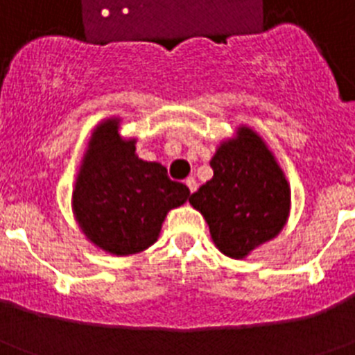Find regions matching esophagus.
<instances>
[{
    "label": "esophagus",
    "mask_w": 355,
    "mask_h": 355,
    "mask_svg": "<svg viewBox=\"0 0 355 355\" xmlns=\"http://www.w3.org/2000/svg\"><path fill=\"white\" fill-rule=\"evenodd\" d=\"M187 187H188V190H190V192H196L197 190V181H196V178H188L187 180Z\"/></svg>",
    "instance_id": "esophagus-1"
}]
</instances>
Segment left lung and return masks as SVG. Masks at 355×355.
Wrapping results in <instances>:
<instances>
[{"instance_id":"left-lung-1","label":"left lung","mask_w":355,"mask_h":355,"mask_svg":"<svg viewBox=\"0 0 355 355\" xmlns=\"http://www.w3.org/2000/svg\"><path fill=\"white\" fill-rule=\"evenodd\" d=\"M213 178L190 197L225 256L243 259L274 240L290 216V183L277 159L252 128H236L209 162Z\"/></svg>"}]
</instances>
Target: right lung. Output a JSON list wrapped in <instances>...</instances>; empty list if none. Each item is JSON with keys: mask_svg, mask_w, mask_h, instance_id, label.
<instances>
[{"mask_svg": "<svg viewBox=\"0 0 355 355\" xmlns=\"http://www.w3.org/2000/svg\"><path fill=\"white\" fill-rule=\"evenodd\" d=\"M121 119L99 122L90 135L72 188V213L90 243L115 256L142 252L158 240L171 209L190 197L158 162L137 156V140L122 139Z\"/></svg>", "mask_w": 355, "mask_h": 355, "instance_id": "obj_1", "label": "right lung"}]
</instances>
